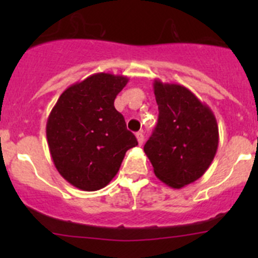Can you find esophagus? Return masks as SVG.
<instances>
[{"label":"esophagus","instance_id":"obj_1","mask_svg":"<svg viewBox=\"0 0 258 258\" xmlns=\"http://www.w3.org/2000/svg\"><path fill=\"white\" fill-rule=\"evenodd\" d=\"M136 139H137V141H139V145L140 146L144 144L145 136H144V134H142V132H137V134H136Z\"/></svg>","mask_w":258,"mask_h":258}]
</instances>
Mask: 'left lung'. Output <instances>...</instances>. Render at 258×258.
Here are the masks:
<instances>
[{
  "label": "left lung",
  "instance_id": "8db88e82",
  "mask_svg": "<svg viewBox=\"0 0 258 258\" xmlns=\"http://www.w3.org/2000/svg\"><path fill=\"white\" fill-rule=\"evenodd\" d=\"M158 122L144 150L156 177L182 188L207 171L218 147V126L212 110L188 88L153 82Z\"/></svg>",
  "mask_w": 258,
  "mask_h": 258
}]
</instances>
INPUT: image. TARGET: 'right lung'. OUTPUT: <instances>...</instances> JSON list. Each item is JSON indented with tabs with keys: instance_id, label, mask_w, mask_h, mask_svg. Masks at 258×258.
<instances>
[{
	"instance_id": "right-lung-1",
	"label": "right lung",
	"mask_w": 258,
	"mask_h": 258,
	"mask_svg": "<svg viewBox=\"0 0 258 258\" xmlns=\"http://www.w3.org/2000/svg\"><path fill=\"white\" fill-rule=\"evenodd\" d=\"M128 77L100 72L67 87L52 108L46 136L54 167L82 191L107 186L127 150L139 145L114 98Z\"/></svg>"
}]
</instances>
